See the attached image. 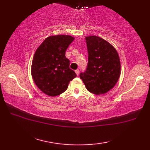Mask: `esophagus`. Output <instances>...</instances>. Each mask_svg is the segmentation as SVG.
<instances>
[{"mask_svg": "<svg viewBox=\"0 0 150 150\" xmlns=\"http://www.w3.org/2000/svg\"><path fill=\"white\" fill-rule=\"evenodd\" d=\"M75 71V73H76V74H77V75H79V69H76Z\"/></svg>", "mask_w": 150, "mask_h": 150, "instance_id": "34e87169", "label": "esophagus"}]
</instances>
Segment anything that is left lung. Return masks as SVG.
Listing matches in <instances>:
<instances>
[{"mask_svg": "<svg viewBox=\"0 0 150 150\" xmlns=\"http://www.w3.org/2000/svg\"><path fill=\"white\" fill-rule=\"evenodd\" d=\"M88 52L86 69L80 78L87 90L95 95L106 93L116 84L120 73L118 53L112 45L100 37H86Z\"/></svg>", "mask_w": 150, "mask_h": 150, "instance_id": "1", "label": "left lung"}]
</instances>
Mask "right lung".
Wrapping results in <instances>:
<instances>
[{"mask_svg": "<svg viewBox=\"0 0 150 150\" xmlns=\"http://www.w3.org/2000/svg\"><path fill=\"white\" fill-rule=\"evenodd\" d=\"M74 38L69 35L46 38L37 49L31 65V75L37 87L49 96L64 92L69 82L77 77L69 68L66 51Z\"/></svg>", "mask_w": 150, "mask_h": 150, "instance_id": "1", "label": "right lung"}]
</instances>
